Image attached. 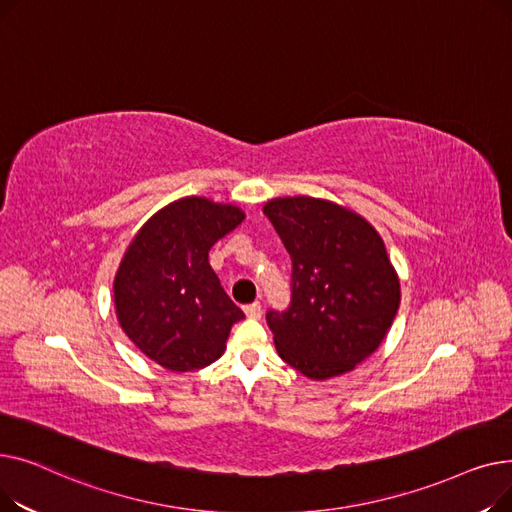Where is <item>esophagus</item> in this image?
Masks as SVG:
<instances>
[{"label": "esophagus", "mask_w": 512, "mask_h": 512, "mask_svg": "<svg viewBox=\"0 0 512 512\" xmlns=\"http://www.w3.org/2000/svg\"><path fill=\"white\" fill-rule=\"evenodd\" d=\"M245 313H247V317H251V319H259L261 317V303H251V305H245Z\"/></svg>", "instance_id": "34e87169"}]
</instances>
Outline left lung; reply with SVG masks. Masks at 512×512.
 <instances>
[{
	"mask_svg": "<svg viewBox=\"0 0 512 512\" xmlns=\"http://www.w3.org/2000/svg\"><path fill=\"white\" fill-rule=\"evenodd\" d=\"M263 211L292 261L288 307L265 313L278 355L311 380L351 371L382 344L398 311L384 240L330 201L286 197Z\"/></svg>",
	"mask_w": 512,
	"mask_h": 512,
	"instance_id": "left-lung-1",
	"label": "left lung"
}]
</instances>
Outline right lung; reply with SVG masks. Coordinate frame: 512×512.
Wrapping results in <instances>:
<instances>
[{"instance_id":"1","label":"right lung","mask_w":512,"mask_h":512,"mask_svg":"<svg viewBox=\"0 0 512 512\" xmlns=\"http://www.w3.org/2000/svg\"><path fill=\"white\" fill-rule=\"evenodd\" d=\"M242 220L232 205L186 197L134 236L114 282L116 313L126 336L161 367H207L245 319L209 265L211 247Z\"/></svg>"}]
</instances>
